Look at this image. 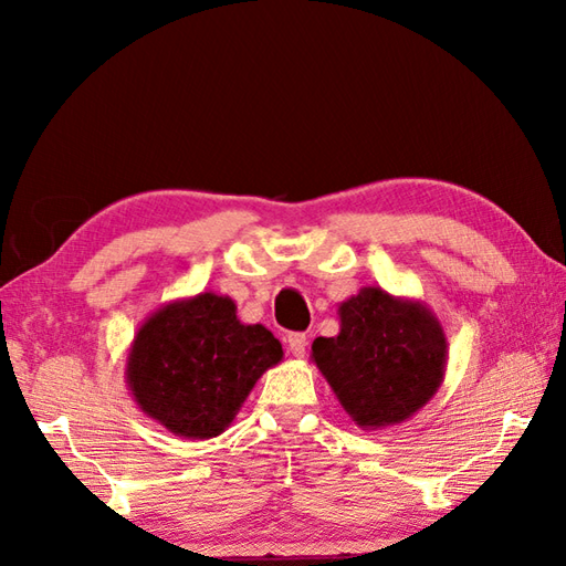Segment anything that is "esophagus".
Returning a JSON list of instances; mask_svg holds the SVG:
<instances>
[{
	"label": "esophagus",
	"instance_id": "esophagus-1",
	"mask_svg": "<svg viewBox=\"0 0 566 566\" xmlns=\"http://www.w3.org/2000/svg\"><path fill=\"white\" fill-rule=\"evenodd\" d=\"M286 345H290V353L294 357H304L308 338H306L304 333H290V335H286Z\"/></svg>",
	"mask_w": 566,
	"mask_h": 566
}]
</instances>
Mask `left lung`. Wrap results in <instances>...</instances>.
<instances>
[{"instance_id":"1","label":"left lung","mask_w":566,"mask_h":566,"mask_svg":"<svg viewBox=\"0 0 566 566\" xmlns=\"http://www.w3.org/2000/svg\"><path fill=\"white\" fill-rule=\"evenodd\" d=\"M338 316L340 333L316 338L311 359L357 428L403 423L436 396L448 369V338L423 302L363 286Z\"/></svg>"}]
</instances>
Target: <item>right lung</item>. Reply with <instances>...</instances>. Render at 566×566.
<instances>
[{
  "label": "right lung",
  "instance_id": "obj_1",
  "mask_svg": "<svg viewBox=\"0 0 566 566\" xmlns=\"http://www.w3.org/2000/svg\"><path fill=\"white\" fill-rule=\"evenodd\" d=\"M284 350L260 323H240L231 296L201 292L140 323L126 357V387L148 418L185 440L233 423L258 379Z\"/></svg>",
  "mask_w": 566,
  "mask_h": 566
}]
</instances>
